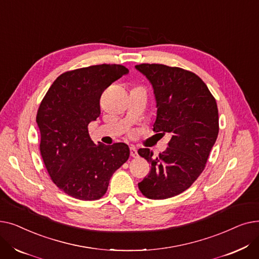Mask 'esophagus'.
Wrapping results in <instances>:
<instances>
[{
  "mask_svg": "<svg viewBox=\"0 0 259 259\" xmlns=\"http://www.w3.org/2000/svg\"><path fill=\"white\" fill-rule=\"evenodd\" d=\"M130 155L132 157H139V153H138L137 148H135V147H130Z\"/></svg>",
  "mask_w": 259,
  "mask_h": 259,
  "instance_id": "esophagus-1",
  "label": "esophagus"
}]
</instances>
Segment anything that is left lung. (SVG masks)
Segmentation results:
<instances>
[{
    "label": "left lung",
    "mask_w": 259,
    "mask_h": 259,
    "mask_svg": "<svg viewBox=\"0 0 259 259\" xmlns=\"http://www.w3.org/2000/svg\"><path fill=\"white\" fill-rule=\"evenodd\" d=\"M135 68L153 88L157 108L153 131L172 133L168 148L157 157L148 148L139 150L151 164L139 188L148 198L166 199L191 187L205 169L219 135V109L207 85L191 71L161 64Z\"/></svg>",
    "instance_id": "8db88e82"
}]
</instances>
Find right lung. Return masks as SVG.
<instances>
[{"label": "right lung", "instance_id": "1", "mask_svg": "<svg viewBox=\"0 0 259 259\" xmlns=\"http://www.w3.org/2000/svg\"><path fill=\"white\" fill-rule=\"evenodd\" d=\"M128 72L115 64L67 71L53 81L38 107L40 155L52 182L69 196L101 198L112 174L129 158L128 145H95L88 131L89 122L101 114L102 93Z\"/></svg>", "mask_w": 259, "mask_h": 259}]
</instances>
